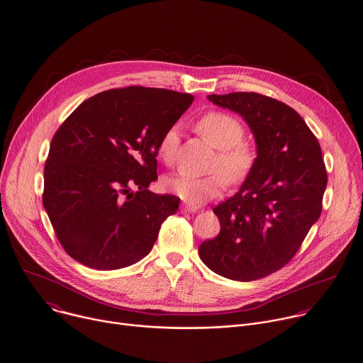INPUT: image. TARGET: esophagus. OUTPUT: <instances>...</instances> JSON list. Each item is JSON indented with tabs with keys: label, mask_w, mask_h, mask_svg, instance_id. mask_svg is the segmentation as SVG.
Masks as SVG:
<instances>
[{
	"label": "esophagus",
	"mask_w": 363,
	"mask_h": 363,
	"mask_svg": "<svg viewBox=\"0 0 363 363\" xmlns=\"http://www.w3.org/2000/svg\"><path fill=\"white\" fill-rule=\"evenodd\" d=\"M199 208L196 207V206H192V204H182L181 206V213H194V211H197Z\"/></svg>",
	"instance_id": "1"
}]
</instances>
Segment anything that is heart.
Masks as SVG:
<instances>
[{"label":"heart","instance_id":"1","mask_svg":"<svg viewBox=\"0 0 363 363\" xmlns=\"http://www.w3.org/2000/svg\"><path fill=\"white\" fill-rule=\"evenodd\" d=\"M196 128L211 145L218 148L211 166L213 172L204 177L175 174L164 181L170 192L192 204L216 197L223 192L228 181L233 185L244 182L254 170L257 157L254 144L242 138L244 126L230 113L222 111L208 112L199 119ZM177 147L178 128H170L159 141L157 156L163 163L171 164Z\"/></svg>","mask_w":363,"mask_h":363}]
</instances>
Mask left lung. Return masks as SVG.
I'll return each mask as SVG.
<instances>
[{
  "instance_id": "left-lung-1",
  "label": "left lung",
  "mask_w": 363,
  "mask_h": 363,
  "mask_svg": "<svg viewBox=\"0 0 363 363\" xmlns=\"http://www.w3.org/2000/svg\"><path fill=\"white\" fill-rule=\"evenodd\" d=\"M208 100L247 121L257 157L240 191L213 208L220 232L199 254L222 277L254 281L296 255L320 218L326 167L317 137L294 108L254 91L210 94Z\"/></svg>"
}]
</instances>
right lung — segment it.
Masks as SVG:
<instances>
[{
    "instance_id": "add662e5",
    "label": "right lung",
    "mask_w": 363,
    "mask_h": 363,
    "mask_svg": "<svg viewBox=\"0 0 363 363\" xmlns=\"http://www.w3.org/2000/svg\"><path fill=\"white\" fill-rule=\"evenodd\" d=\"M194 97L128 86L84 101L55 133L43 170V203L65 252L96 270L148 255L179 197L148 191L157 145Z\"/></svg>"
}]
</instances>
